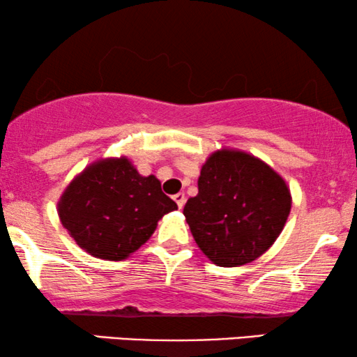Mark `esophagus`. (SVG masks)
<instances>
[{
  "label": "esophagus",
  "instance_id": "34e87169",
  "mask_svg": "<svg viewBox=\"0 0 357 357\" xmlns=\"http://www.w3.org/2000/svg\"><path fill=\"white\" fill-rule=\"evenodd\" d=\"M174 199H175V203H177V206H178L180 209H182V208L185 206V202H187V198H185L183 193L174 195Z\"/></svg>",
  "mask_w": 357,
  "mask_h": 357
}]
</instances>
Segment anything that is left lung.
<instances>
[{
  "instance_id": "8db88e82",
  "label": "left lung",
  "mask_w": 357,
  "mask_h": 357,
  "mask_svg": "<svg viewBox=\"0 0 357 357\" xmlns=\"http://www.w3.org/2000/svg\"><path fill=\"white\" fill-rule=\"evenodd\" d=\"M289 211L284 180L255 155L232 149L209 155L198 195L183 208L195 242L218 266L257 260L280 237Z\"/></svg>"
}]
</instances>
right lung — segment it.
<instances>
[{"mask_svg": "<svg viewBox=\"0 0 357 357\" xmlns=\"http://www.w3.org/2000/svg\"><path fill=\"white\" fill-rule=\"evenodd\" d=\"M177 209L154 175L143 177L126 158L84 169L58 203L61 224L82 250L123 260L148 242L164 214Z\"/></svg>", "mask_w": 357, "mask_h": 357, "instance_id": "right-lung-1", "label": "right lung"}]
</instances>
